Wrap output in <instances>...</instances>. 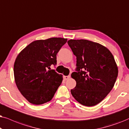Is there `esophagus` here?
<instances>
[{
	"label": "esophagus",
	"instance_id": "obj_1",
	"mask_svg": "<svg viewBox=\"0 0 129 129\" xmlns=\"http://www.w3.org/2000/svg\"><path fill=\"white\" fill-rule=\"evenodd\" d=\"M70 78V75H68V76H63V79H64L65 80H67Z\"/></svg>",
	"mask_w": 129,
	"mask_h": 129
}]
</instances>
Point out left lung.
<instances>
[{"mask_svg": "<svg viewBox=\"0 0 129 129\" xmlns=\"http://www.w3.org/2000/svg\"><path fill=\"white\" fill-rule=\"evenodd\" d=\"M77 57L76 72L71 77L76 86L72 95L82 105L94 106L111 91L118 75V68L110 51L98 43L86 39L68 41Z\"/></svg>", "mask_w": 129, "mask_h": 129, "instance_id": "1", "label": "left lung"}]
</instances>
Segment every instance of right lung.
I'll return each instance as SVG.
<instances>
[{
  "instance_id": "add662e5",
  "label": "right lung",
  "mask_w": 129,
  "mask_h": 129,
  "mask_svg": "<svg viewBox=\"0 0 129 129\" xmlns=\"http://www.w3.org/2000/svg\"><path fill=\"white\" fill-rule=\"evenodd\" d=\"M67 41L51 38L30 43L20 52L14 63L16 86L30 103L40 105L49 102L61 84L62 75L51 65H56V54Z\"/></svg>"
}]
</instances>
